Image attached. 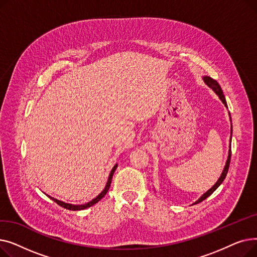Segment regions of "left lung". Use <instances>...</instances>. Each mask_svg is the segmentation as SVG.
<instances>
[{
    "mask_svg": "<svg viewBox=\"0 0 257 257\" xmlns=\"http://www.w3.org/2000/svg\"><path fill=\"white\" fill-rule=\"evenodd\" d=\"M202 79H203L204 83H205L208 87H210L215 93H217V96H218V97L220 98V100L223 102V104L225 105V107L228 108L227 103H226L225 96H224V93H223V90H222L221 86L219 85V83L217 82V81L213 80V79L210 78L209 76H203V78H202ZM229 115H230V113H229ZM230 121H231V116H230ZM230 134L232 136V125H231V129H230ZM231 136H230V145H229V151H228L227 160H226V164H225V167H224V169H223V172H222V174H221L220 178L218 179L217 182H215V183L209 188V190H208L206 193H204L203 195H202V196L195 202L194 204L200 203V202H202L203 200H205L207 197H209V196L222 184V182L224 181V179H225V177H226V175H227V172H228V169H229V165H230V158H231Z\"/></svg>",
    "mask_w": 257,
    "mask_h": 257,
    "instance_id": "obj_1",
    "label": "left lung"
}]
</instances>
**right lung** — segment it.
Wrapping results in <instances>:
<instances>
[{
    "mask_svg": "<svg viewBox=\"0 0 257 257\" xmlns=\"http://www.w3.org/2000/svg\"><path fill=\"white\" fill-rule=\"evenodd\" d=\"M116 168H117V164H115L114 167L112 168V170L110 171L109 177H108V180H107V183H106V185H105V187H104V190H103L96 198H93L91 201L87 202V203H85V204H80V205L78 204V205H76V204H71V203H65V202H63V201L57 200V199L53 198V197H51V196H48V195H47V196H48L50 199H52L54 202H56V203H57L58 205H60L61 207L66 208V209H69V210H82V209L88 208V207L94 205L96 203H98V202L106 195V193L108 192V190H109L110 184H111V179H112V176H113V173H114V171L116 170Z\"/></svg>",
    "mask_w": 257,
    "mask_h": 257,
    "instance_id": "right-lung-1",
    "label": "right lung"
}]
</instances>
